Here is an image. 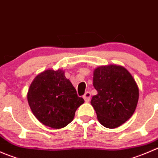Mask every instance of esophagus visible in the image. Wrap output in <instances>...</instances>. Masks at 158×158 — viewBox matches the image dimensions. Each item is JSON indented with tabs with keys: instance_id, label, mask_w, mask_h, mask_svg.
<instances>
[{
	"instance_id": "1",
	"label": "esophagus",
	"mask_w": 158,
	"mask_h": 158,
	"mask_svg": "<svg viewBox=\"0 0 158 158\" xmlns=\"http://www.w3.org/2000/svg\"><path fill=\"white\" fill-rule=\"evenodd\" d=\"M90 98H91V93L90 92H86L85 93V95H83V98L84 100H85L86 102H88L90 100Z\"/></svg>"
}]
</instances>
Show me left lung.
Here are the masks:
<instances>
[{
	"label": "left lung",
	"mask_w": 158,
	"mask_h": 158,
	"mask_svg": "<svg viewBox=\"0 0 158 158\" xmlns=\"http://www.w3.org/2000/svg\"><path fill=\"white\" fill-rule=\"evenodd\" d=\"M93 86L98 94L91 104L104 127L114 128L132 116L139 92L135 79L125 68L116 65L98 67L94 71Z\"/></svg>",
	"instance_id": "8db88e82"
}]
</instances>
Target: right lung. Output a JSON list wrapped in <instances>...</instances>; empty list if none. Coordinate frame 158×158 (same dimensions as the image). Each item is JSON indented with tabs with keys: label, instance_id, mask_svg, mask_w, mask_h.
<instances>
[{
	"label": "right lung",
	"instance_id": "obj_1",
	"mask_svg": "<svg viewBox=\"0 0 158 158\" xmlns=\"http://www.w3.org/2000/svg\"><path fill=\"white\" fill-rule=\"evenodd\" d=\"M27 100L35 117L46 126L56 129L69 125L85 102L61 69L38 75L30 85Z\"/></svg>",
	"mask_w": 158,
	"mask_h": 158
}]
</instances>
